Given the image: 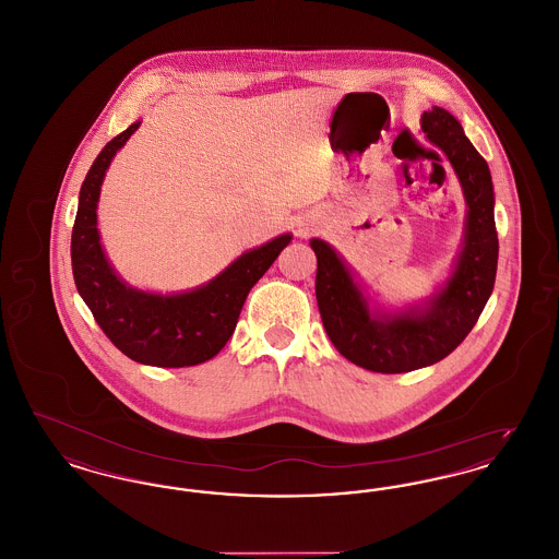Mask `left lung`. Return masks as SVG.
<instances>
[{
  "label": "left lung",
  "mask_w": 559,
  "mask_h": 559,
  "mask_svg": "<svg viewBox=\"0 0 559 559\" xmlns=\"http://www.w3.org/2000/svg\"><path fill=\"white\" fill-rule=\"evenodd\" d=\"M421 130L451 160L467 203L454 270L426 304L396 314L372 312L335 249L310 240L319 262L317 301L324 331L342 356L367 371L408 372L447 358L469 335L495 287L499 239L488 163L444 108L426 110Z\"/></svg>",
  "instance_id": "1"
}]
</instances>
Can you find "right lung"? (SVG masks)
<instances>
[{
  "mask_svg": "<svg viewBox=\"0 0 559 559\" xmlns=\"http://www.w3.org/2000/svg\"><path fill=\"white\" fill-rule=\"evenodd\" d=\"M138 128L140 121L115 135L81 185L71 237L73 278L98 326L128 358L160 369L194 367L213 358L233 337L251 287L292 242V235L245 251L224 272L192 292L160 295L123 283L100 245L96 210L110 160Z\"/></svg>",
  "mask_w": 559,
  "mask_h": 559,
  "instance_id": "1",
  "label": "right lung"
}]
</instances>
